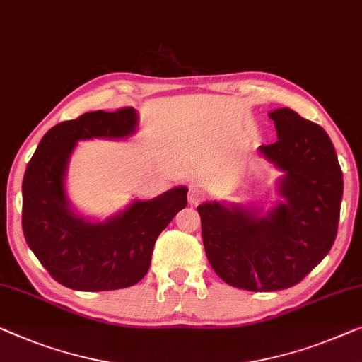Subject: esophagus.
<instances>
[{
	"label": "esophagus",
	"instance_id": "obj_1",
	"mask_svg": "<svg viewBox=\"0 0 362 362\" xmlns=\"http://www.w3.org/2000/svg\"><path fill=\"white\" fill-rule=\"evenodd\" d=\"M187 197H188V202H190L192 204H198L199 202H203L204 193H203V190H199L198 187H190Z\"/></svg>",
	"mask_w": 362,
	"mask_h": 362
}]
</instances>
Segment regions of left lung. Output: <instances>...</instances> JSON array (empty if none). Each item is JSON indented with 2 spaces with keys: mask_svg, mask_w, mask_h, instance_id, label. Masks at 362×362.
I'll use <instances>...</instances> for the list:
<instances>
[{
  "mask_svg": "<svg viewBox=\"0 0 362 362\" xmlns=\"http://www.w3.org/2000/svg\"><path fill=\"white\" fill-rule=\"evenodd\" d=\"M278 139L260 153L284 172V202L257 216L242 206L203 203V245L216 274L247 291H278L300 283L335 242L343 174L320 125L291 109L269 113Z\"/></svg>",
  "mask_w": 362,
  "mask_h": 362,
  "instance_id": "8db88e82",
  "label": "left lung"
}]
</instances>
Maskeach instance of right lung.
I'll use <instances>...</instances> for the list:
<instances>
[{"label":"right lung","mask_w":362,"mask_h":362,"mask_svg":"<svg viewBox=\"0 0 362 362\" xmlns=\"http://www.w3.org/2000/svg\"><path fill=\"white\" fill-rule=\"evenodd\" d=\"M133 107L89 112L48 129L27 164L23 180V230L27 245L55 279L76 291H112L146 276L159 234L187 206L177 187L148 202H133L105 223L74 214L64 174L76 141L125 138L136 128Z\"/></svg>","instance_id":"right-lung-1"}]
</instances>
